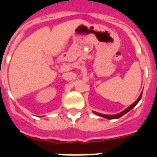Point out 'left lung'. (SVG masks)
Returning a JSON list of instances; mask_svg holds the SVG:
<instances>
[{"mask_svg": "<svg viewBox=\"0 0 157 157\" xmlns=\"http://www.w3.org/2000/svg\"><path fill=\"white\" fill-rule=\"evenodd\" d=\"M142 93L143 92H141V94H140V95L139 96V98L136 99V101L134 103H132V104L131 105V106H129L128 108H126V109L124 110V111H123L122 112H120V113L116 114V115H104V114L98 113V112H95V111H94V113L95 114V115H97V116H102V117L105 118V119H107V120H115V119H119V118H120L121 116H123L126 113H128V111H131V110L132 109L133 107H134L137 104V103H139L140 100V99H141V97H142Z\"/></svg>", "mask_w": 157, "mask_h": 157, "instance_id": "1", "label": "left lung"}]
</instances>
